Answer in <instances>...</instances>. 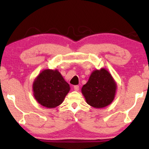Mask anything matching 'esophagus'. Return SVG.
<instances>
[{
  "instance_id": "obj_1",
  "label": "esophagus",
  "mask_w": 149,
  "mask_h": 149,
  "mask_svg": "<svg viewBox=\"0 0 149 149\" xmlns=\"http://www.w3.org/2000/svg\"><path fill=\"white\" fill-rule=\"evenodd\" d=\"M74 90L75 91H78V90H79V86H78V85H75Z\"/></svg>"
}]
</instances>
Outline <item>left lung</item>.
Here are the masks:
<instances>
[{"instance_id":"left-lung-1","label":"left lung","mask_w":149,"mask_h":149,"mask_svg":"<svg viewBox=\"0 0 149 149\" xmlns=\"http://www.w3.org/2000/svg\"><path fill=\"white\" fill-rule=\"evenodd\" d=\"M116 88L117 85L111 73L102 68L91 73L81 91L89 105L100 109L111 104L115 97Z\"/></svg>"}]
</instances>
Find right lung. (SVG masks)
<instances>
[{
    "label": "right lung",
    "mask_w": 149,
    "mask_h": 149,
    "mask_svg": "<svg viewBox=\"0 0 149 149\" xmlns=\"http://www.w3.org/2000/svg\"><path fill=\"white\" fill-rule=\"evenodd\" d=\"M69 90V85L57 69L43 70L33 83L36 100L40 105L49 109L60 105Z\"/></svg>",
    "instance_id": "1"
}]
</instances>
